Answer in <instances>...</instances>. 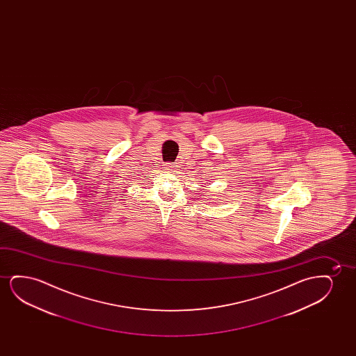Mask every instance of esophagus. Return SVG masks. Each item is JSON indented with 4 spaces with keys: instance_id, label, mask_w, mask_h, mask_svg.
Wrapping results in <instances>:
<instances>
[{
    "instance_id": "1",
    "label": "esophagus",
    "mask_w": 356,
    "mask_h": 356,
    "mask_svg": "<svg viewBox=\"0 0 356 356\" xmlns=\"http://www.w3.org/2000/svg\"><path fill=\"white\" fill-rule=\"evenodd\" d=\"M174 169H175V168H174V166H171V165H166V170H174Z\"/></svg>"
}]
</instances>
